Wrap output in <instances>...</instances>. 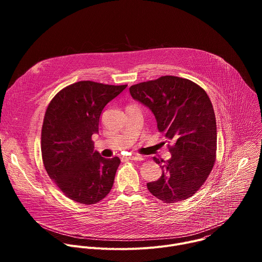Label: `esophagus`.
I'll list each match as a JSON object with an SVG mask.
<instances>
[{
	"mask_svg": "<svg viewBox=\"0 0 262 262\" xmlns=\"http://www.w3.org/2000/svg\"><path fill=\"white\" fill-rule=\"evenodd\" d=\"M128 160H132V161H138V162H140V161H143V157L138 156V155H130V156L128 157Z\"/></svg>",
	"mask_w": 262,
	"mask_h": 262,
	"instance_id": "obj_1",
	"label": "esophagus"
}]
</instances>
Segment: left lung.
I'll use <instances>...</instances> for the list:
<instances>
[{
  "mask_svg": "<svg viewBox=\"0 0 262 262\" xmlns=\"http://www.w3.org/2000/svg\"><path fill=\"white\" fill-rule=\"evenodd\" d=\"M129 92L151 110L159 130L172 143L170 160L154 158L163 174L147 183L148 191L165 203L192 197L215 162L216 123L208 95L196 83L173 76L133 85Z\"/></svg>",
  "mask_w": 262,
  "mask_h": 262,
  "instance_id": "left-lung-1",
  "label": "left lung"
}]
</instances>
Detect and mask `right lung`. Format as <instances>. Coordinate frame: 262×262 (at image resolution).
I'll use <instances>...</instances> for the list:
<instances>
[{"label": "right lung", "mask_w": 262, "mask_h": 262, "mask_svg": "<svg viewBox=\"0 0 262 262\" xmlns=\"http://www.w3.org/2000/svg\"><path fill=\"white\" fill-rule=\"evenodd\" d=\"M127 85L71 84L51 100L41 129V155L51 179L69 199L90 205L112 190L119 158L104 159L91 140L103 107Z\"/></svg>", "instance_id": "right-lung-1"}]
</instances>
